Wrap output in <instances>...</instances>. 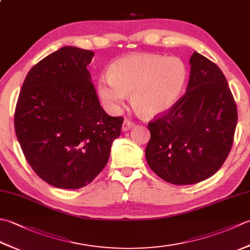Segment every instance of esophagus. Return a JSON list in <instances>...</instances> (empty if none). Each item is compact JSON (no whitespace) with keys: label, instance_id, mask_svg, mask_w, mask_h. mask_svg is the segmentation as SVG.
Segmentation results:
<instances>
[{"label":"esophagus","instance_id":"34e87169","mask_svg":"<svg viewBox=\"0 0 250 250\" xmlns=\"http://www.w3.org/2000/svg\"><path fill=\"white\" fill-rule=\"evenodd\" d=\"M134 125H135V124L134 122H132L131 120H129V119H125V121H124V124H122V131H129V130H131L132 128H134Z\"/></svg>","mask_w":250,"mask_h":250}]
</instances>
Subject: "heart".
Wrapping results in <instances>:
<instances>
[{
  "label": "heart",
  "mask_w": 250,
  "mask_h": 250,
  "mask_svg": "<svg viewBox=\"0 0 250 250\" xmlns=\"http://www.w3.org/2000/svg\"><path fill=\"white\" fill-rule=\"evenodd\" d=\"M187 79V67L176 57L134 54L116 60L108 76L99 78L98 90L111 110H118L132 93V105L137 113L156 117L178 102Z\"/></svg>",
  "instance_id": "b5f03b06"
}]
</instances>
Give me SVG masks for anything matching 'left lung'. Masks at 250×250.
Here are the masks:
<instances>
[{"mask_svg": "<svg viewBox=\"0 0 250 250\" xmlns=\"http://www.w3.org/2000/svg\"><path fill=\"white\" fill-rule=\"evenodd\" d=\"M189 62L186 93L148 124V166L173 185L200 183L218 171L231 150L237 124L235 101L220 68L195 51Z\"/></svg>", "mask_w": 250, "mask_h": 250, "instance_id": "left-lung-1", "label": "left lung"}]
</instances>
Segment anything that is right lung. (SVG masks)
Wrapping results in <instances>:
<instances>
[{
    "instance_id": "right-lung-1",
    "label": "right lung",
    "mask_w": 250,
    "mask_h": 250,
    "mask_svg": "<svg viewBox=\"0 0 250 250\" xmlns=\"http://www.w3.org/2000/svg\"><path fill=\"white\" fill-rule=\"evenodd\" d=\"M91 50L64 46L31 68L15 110V131L32 169L54 187L79 189L107 164L122 117L101 107L87 70Z\"/></svg>"
}]
</instances>
